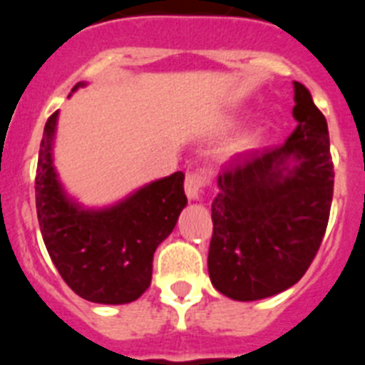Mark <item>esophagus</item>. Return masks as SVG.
I'll return each instance as SVG.
<instances>
[{
  "label": "esophagus",
  "mask_w": 365,
  "mask_h": 365,
  "mask_svg": "<svg viewBox=\"0 0 365 365\" xmlns=\"http://www.w3.org/2000/svg\"><path fill=\"white\" fill-rule=\"evenodd\" d=\"M204 185H205L204 176H200V174H196V173L187 174V178H185L187 198H189V200H200L202 189H204Z\"/></svg>",
  "instance_id": "obj_1"
}]
</instances>
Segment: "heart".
<instances>
[{
	"instance_id": "1",
	"label": "heart",
	"mask_w": 365,
	"mask_h": 365,
	"mask_svg": "<svg viewBox=\"0 0 365 365\" xmlns=\"http://www.w3.org/2000/svg\"><path fill=\"white\" fill-rule=\"evenodd\" d=\"M255 145H257V134L253 130H246V132H240L235 138H231L230 141L224 143V147L220 148V156L224 160H235V158L255 148Z\"/></svg>"
}]
</instances>
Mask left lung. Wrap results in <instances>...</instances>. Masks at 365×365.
<instances>
[{
    "mask_svg": "<svg viewBox=\"0 0 365 365\" xmlns=\"http://www.w3.org/2000/svg\"><path fill=\"white\" fill-rule=\"evenodd\" d=\"M296 128L281 147L235 163L217 180L207 270L218 292L257 301L284 292L316 257L334 187L329 128L294 82Z\"/></svg>",
    "mask_w": 365,
    "mask_h": 365,
    "instance_id": "left-lung-1",
    "label": "left lung"
}]
</instances>
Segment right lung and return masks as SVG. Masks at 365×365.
Segmentation results:
<instances>
[{"instance_id":"add662e5","label":"right lung","mask_w":365,"mask_h":365,"mask_svg":"<svg viewBox=\"0 0 365 365\" xmlns=\"http://www.w3.org/2000/svg\"><path fill=\"white\" fill-rule=\"evenodd\" d=\"M86 86L78 82L73 91ZM58 112L47 119L36 169V213L53 264L82 299L125 305L150 287L154 252L187 205L183 173L145 183L106 207L73 198L55 169Z\"/></svg>"}]
</instances>
